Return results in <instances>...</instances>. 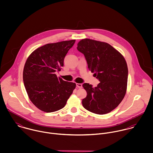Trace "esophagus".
I'll list each match as a JSON object with an SVG mask.
<instances>
[{
  "mask_svg": "<svg viewBox=\"0 0 153 153\" xmlns=\"http://www.w3.org/2000/svg\"><path fill=\"white\" fill-rule=\"evenodd\" d=\"M76 87L79 88H81L82 87V84H78V83H76Z\"/></svg>",
  "mask_w": 153,
  "mask_h": 153,
  "instance_id": "esophagus-1",
  "label": "esophagus"
}]
</instances>
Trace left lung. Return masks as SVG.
Wrapping results in <instances>:
<instances>
[{
    "label": "left lung",
    "mask_w": 153,
    "mask_h": 153,
    "mask_svg": "<svg viewBox=\"0 0 153 153\" xmlns=\"http://www.w3.org/2000/svg\"><path fill=\"white\" fill-rule=\"evenodd\" d=\"M77 49L84 54L88 68L100 81L97 87L84 83L87 92L83 107L97 114L115 109L123 100L127 89L128 67L123 55L109 44L89 39L81 40Z\"/></svg>",
    "instance_id": "left-lung-1"
}]
</instances>
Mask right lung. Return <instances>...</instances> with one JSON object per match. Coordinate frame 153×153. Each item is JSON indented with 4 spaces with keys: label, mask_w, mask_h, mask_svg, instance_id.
<instances>
[{
    "label": "right lung",
    "mask_w": 153,
    "mask_h": 153,
    "mask_svg": "<svg viewBox=\"0 0 153 153\" xmlns=\"http://www.w3.org/2000/svg\"><path fill=\"white\" fill-rule=\"evenodd\" d=\"M75 40L48 44L36 49L25 64L23 80L32 102L39 109L52 112L63 108L76 84L58 78L68 51Z\"/></svg>",
    "instance_id": "right-lung-1"
}]
</instances>
